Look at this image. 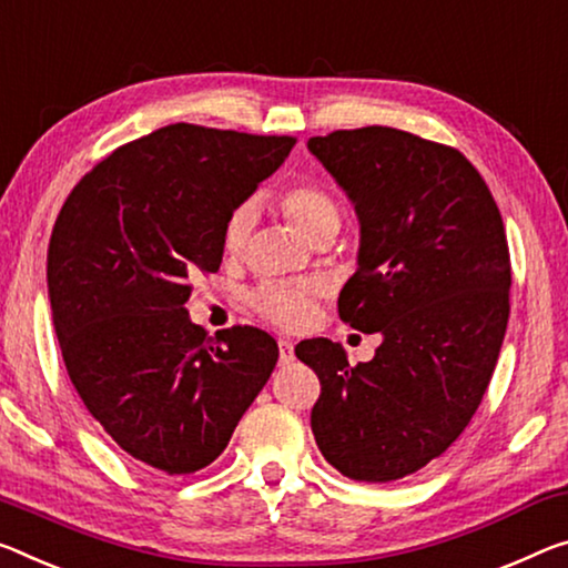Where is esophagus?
I'll return each mask as SVG.
<instances>
[{"instance_id":"esophagus-1","label":"esophagus","mask_w":568,"mask_h":568,"mask_svg":"<svg viewBox=\"0 0 568 568\" xmlns=\"http://www.w3.org/2000/svg\"><path fill=\"white\" fill-rule=\"evenodd\" d=\"M277 346H281V366L291 364L293 362V344L287 338H281L277 341Z\"/></svg>"}]
</instances>
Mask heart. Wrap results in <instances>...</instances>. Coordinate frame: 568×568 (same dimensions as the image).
<instances>
[{"label": "heart", "instance_id": "obj_1", "mask_svg": "<svg viewBox=\"0 0 568 568\" xmlns=\"http://www.w3.org/2000/svg\"><path fill=\"white\" fill-rule=\"evenodd\" d=\"M281 210L311 242L331 240L341 227V206L326 186L318 182H295L281 194ZM255 227V204L245 202L235 206L224 222V250L230 255H240L247 247L250 232ZM328 291L326 281L321 277H308V281L285 283V281H267L252 293V305L260 316L277 323L283 328H303L313 316V305Z\"/></svg>", "mask_w": 568, "mask_h": 568}]
</instances>
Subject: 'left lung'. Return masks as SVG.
<instances>
[{
    "instance_id": "8db88e82",
    "label": "left lung",
    "mask_w": 568,
    "mask_h": 568,
    "mask_svg": "<svg viewBox=\"0 0 568 568\" xmlns=\"http://www.w3.org/2000/svg\"><path fill=\"white\" fill-rule=\"evenodd\" d=\"M308 149L362 224L338 316L382 336L356 366L328 338L295 346L321 379L311 429L341 475L392 483L443 455L480 407L510 311L506 227L453 146L366 125L313 136Z\"/></svg>"
}]
</instances>
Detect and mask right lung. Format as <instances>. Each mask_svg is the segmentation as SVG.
<instances>
[{
  "mask_svg": "<svg viewBox=\"0 0 568 568\" xmlns=\"http://www.w3.org/2000/svg\"><path fill=\"white\" fill-rule=\"evenodd\" d=\"M293 146L171 123L95 164L58 214L48 291L62 362L98 425L154 470L217 460L277 364L270 333L212 341L184 303L189 277L220 270L224 222Z\"/></svg>",
  "mask_w": 568,
  "mask_h": 568,
  "instance_id": "1",
  "label": "right lung"
}]
</instances>
